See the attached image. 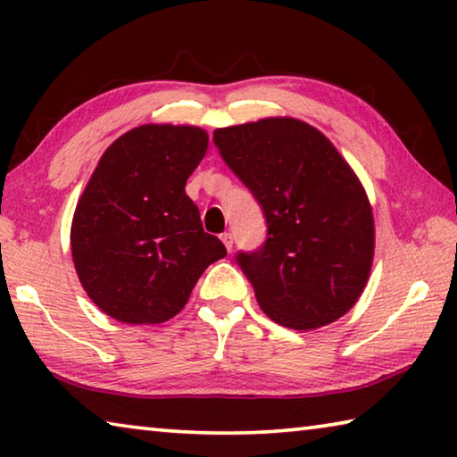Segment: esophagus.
Instances as JSON below:
<instances>
[{"label": "esophagus", "mask_w": 457, "mask_h": 457, "mask_svg": "<svg viewBox=\"0 0 457 457\" xmlns=\"http://www.w3.org/2000/svg\"><path fill=\"white\" fill-rule=\"evenodd\" d=\"M221 242L226 245V250L231 252V247H234V236H231L229 231H226V234H221Z\"/></svg>", "instance_id": "1"}]
</instances>
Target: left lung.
<instances>
[{
    "mask_svg": "<svg viewBox=\"0 0 457 457\" xmlns=\"http://www.w3.org/2000/svg\"><path fill=\"white\" fill-rule=\"evenodd\" d=\"M213 143L264 212L266 242L236 256L262 311L296 330L349 312L375 252L373 212L349 163L288 117L218 129Z\"/></svg>",
    "mask_w": 457,
    "mask_h": 457,
    "instance_id": "left-lung-1",
    "label": "left lung"
}]
</instances>
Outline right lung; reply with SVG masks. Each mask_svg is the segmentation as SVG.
I'll return each instance as SVG.
<instances>
[{"label": "right lung", "mask_w": 457, "mask_h": 457, "mask_svg": "<svg viewBox=\"0 0 457 457\" xmlns=\"http://www.w3.org/2000/svg\"><path fill=\"white\" fill-rule=\"evenodd\" d=\"M207 143L199 127L143 125L100 157L76 205L71 244L82 288L112 319H173L205 268L226 258L185 193Z\"/></svg>", "instance_id": "1"}]
</instances>
